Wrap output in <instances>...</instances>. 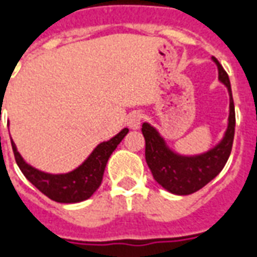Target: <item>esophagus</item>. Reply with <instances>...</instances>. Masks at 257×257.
Returning <instances> with one entry per match:
<instances>
[{
    "instance_id": "esophagus-1",
    "label": "esophagus",
    "mask_w": 257,
    "mask_h": 257,
    "mask_svg": "<svg viewBox=\"0 0 257 257\" xmlns=\"http://www.w3.org/2000/svg\"><path fill=\"white\" fill-rule=\"evenodd\" d=\"M143 121V112L134 111L132 114H129L128 117V126L131 129H139L140 123Z\"/></svg>"
}]
</instances>
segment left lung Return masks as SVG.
Listing matches in <instances>:
<instances>
[{"label":"left lung","instance_id":"1","mask_svg":"<svg viewBox=\"0 0 257 257\" xmlns=\"http://www.w3.org/2000/svg\"><path fill=\"white\" fill-rule=\"evenodd\" d=\"M213 62L219 68L220 82L226 85L230 93L228 126L219 145L199 156H180L168 147L161 135L150 123L145 122L142 125V132L146 140V162L153 173V178L164 189L176 195H189L206 186L220 173L231 153L235 131V110L231 85L228 75L217 59L213 58Z\"/></svg>","mask_w":257,"mask_h":257}]
</instances>
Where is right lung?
I'll return each mask as SVG.
<instances>
[{"label":"right lung","instance_id":"add662e5","mask_svg":"<svg viewBox=\"0 0 257 257\" xmlns=\"http://www.w3.org/2000/svg\"><path fill=\"white\" fill-rule=\"evenodd\" d=\"M128 132V128H123L114 138L97 146L92 151V154L77 169L60 175L41 172L29 165L22 158L12 139L11 143H12L16 164L31 184H34L37 189L52 201L60 204H74L88 199L99 189L108 158Z\"/></svg>","mask_w":257,"mask_h":257}]
</instances>
